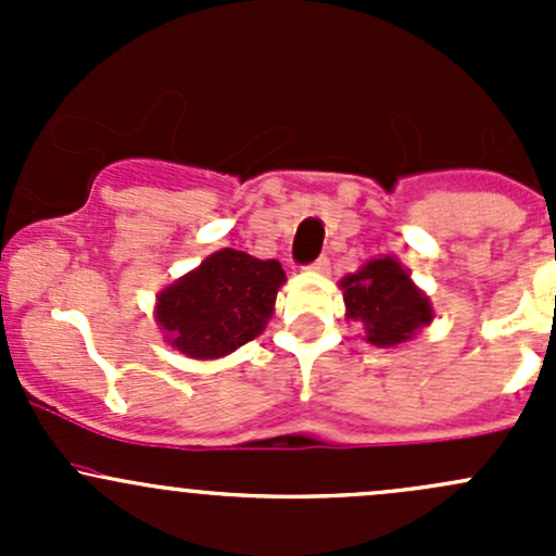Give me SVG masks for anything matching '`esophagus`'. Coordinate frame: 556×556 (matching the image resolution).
Instances as JSON below:
<instances>
[{
	"label": "esophagus",
	"instance_id": "1",
	"mask_svg": "<svg viewBox=\"0 0 556 556\" xmlns=\"http://www.w3.org/2000/svg\"><path fill=\"white\" fill-rule=\"evenodd\" d=\"M309 268H312V271H317V274H328V268H330L328 257H317V261H314Z\"/></svg>",
	"mask_w": 556,
	"mask_h": 556
}]
</instances>
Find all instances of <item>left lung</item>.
Returning a JSON list of instances; mask_svg holds the SVG:
<instances>
[{"mask_svg":"<svg viewBox=\"0 0 556 556\" xmlns=\"http://www.w3.org/2000/svg\"><path fill=\"white\" fill-rule=\"evenodd\" d=\"M344 317L363 325V339L379 350H392L433 323L435 312L425 290L392 255L363 263L357 271L341 277Z\"/></svg>","mask_w":556,"mask_h":556,"instance_id":"left-lung-1","label":"left lung"}]
</instances>
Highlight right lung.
Wrapping results in <instances>:
<instances>
[{
    "label": "right lung",
    "instance_id": "1",
    "mask_svg": "<svg viewBox=\"0 0 556 556\" xmlns=\"http://www.w3.org/2000/svg\"><path fill=\"white\" fill-rule=\"evenodd\" d=\"M285 279L274 257L223 247L155 295V323L172 350L217 361L266 330Z\"/></svg>",
    "mask_w": 556,
    "mask_h": 556
}]
</instances>
